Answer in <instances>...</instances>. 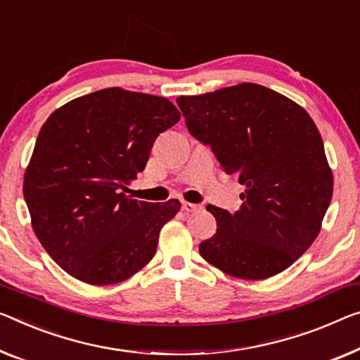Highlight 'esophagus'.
Instances as JSON below:
<instances>
[{
  "label": "esophagus",
  "instance_id": "34e87169",
  "mask_svg": "<svg viewBox=\"0 0 360 360\" xmlns=\"http://www.w3.org/2000/svg\"><path fill=\"white\" fill-rule=\"evenodd\" d=\"M181 209H184L186 214H193V212H198L199 209H201V206H198V204H193V202L184 201V202H181Z\"/></svg>",
  "mask_w": 360,
  "mask_h": 360
}]
</instances>
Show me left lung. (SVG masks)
Wrapping results in <instances>:
<instances>
[{"label": "left lung", "mask_w": 360, "mask_h": 360, "mask_svg": "<svg viewBox=\"0 0 360 360\" xmlns=\"http://www.w3.org/2000/svg\"><path fill=\"white\" fill-rule=\"evenodd\" d=\"M176 104L190 134L246 188L233 214L206 207L217 231L199 245V254L243 280L283 272L317 238L333 195V174L311 115L257 84L180 96Z\"/></svg>", "instance_id": "left-lung-1"}]
</instances>
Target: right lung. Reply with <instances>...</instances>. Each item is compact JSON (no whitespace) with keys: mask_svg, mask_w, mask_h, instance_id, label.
I'll return each instance as SVG.
<instances>
[{"mask_svg":"<svg viewBox=\"0 0 360 360\" xmlns=\"http://www.w3.org/2000/svg\"><path fill=\"white\" fill-rule=\"evenodd\" d=\"M179 120L169 99L114 86L72 99L43 124L24 198L37 238L74 278L120 283L154 257L179 199L136 201L125 191Z\"/></svg>","mask_w":360,"mask_h":360,"instance_id":"obj_1","label":"right lung"}]
</instances>
